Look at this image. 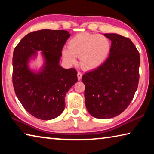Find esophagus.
I'll return each instance as SVG.
<instances>
[{"label": "esophagus", "instance_id": "esophagus-1", "mask_svg": "<svg viewBox=\"0 0 154 154\" xmlns=\"http://www.w3.org/2000/svg\"><path fill=\"white\" fill-rule=\"evenodd\" d=\"M82 75H83V74L82 73V72H79V71L77 72V78H78V80H81V79H82Z\"/></svg>", "mask_w": 154, "mask_h": 154}]
</instances>
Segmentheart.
I'll return each mask as SVG.
<instances>
[{
	"label": "heart",
	"mask_w": 154,
	"mask_h": 154,
	"mask_svg": "<svg viewBox=\"0 0 154 154\" xmlns=\"http://www.w3.org/2000/svg\"><path fill=\"white\" fill-rule=\"evenodd\" d=\"M111 43L107 37L98 34L81 33L75 35L68 43V48L62 50V58L66 64L76 63L79 56L83 69L92 70L100 66L107 58Z\"/></svg>",
	"instance_id": "1"
}]
</instances>
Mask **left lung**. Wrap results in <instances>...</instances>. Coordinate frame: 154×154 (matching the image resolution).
Wrapping results in <instances>:
<instances>
[{
	"label": "left lung",
	"mask_w": 154,
	"mask_h": 154,
	"mask_svg": "<svg viewBox=\"0 0 154 154\" xmlns=\"http://www.w3.org/2000/svg\"><path fill=\"white\" fill-rule=\"evenodd\" d=\"M104 35L111 41L109 58L82 77L85 106L98 119L122 113L133 99L139 80L140 55L132 41L118 34Z\"/></svg>",
	"instance_id": "obj_1"
}]
</instances>
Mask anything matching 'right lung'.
Segmentation results:
<instances>
[{"label": "right lung", "mask_w": 154, "mask_h": 154, "mask_svg": "<svg viewBox=\"0 0 154 154\" xmlns=\"http://www.w3.org/2000/svg\"><path fill=\"white\" fill-rule=\"evenodd\" d=\"M71 34L66 30L44 29L26 35L13 55V85L18 100L35 118L49 120L63 112L65 96L77 82L76 69L60 65L62 50ZM41 51L45 60L40 71L34 72L28 62Z\"/></svg>", "instance_id": "add662e5"}]
</instances>
